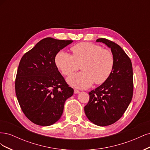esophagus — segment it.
<instances>
[{
  "label": "esophagus",
  "mask_w": 150,
  "mask_h": 150,
  "mask_svg": "<svg viewBox=\"0 0 150 150\" xmlns=\"http://www.w3.org/2000/svg\"><path fill=\"white\" fill-rule=\"evenodd\" d=\"M74 93L75 94H79L80 92H79V91H78V90L74 89Z\"/></svg>",
  "instance_id": "1"
}]
</instances>
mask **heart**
<instances>
[{"label":"heart","instance_id":"obj_1","mask_svg":"<svg viewBox=\"0 0 150 150\" xmlns=\"http://www.w3.org/2000/svg\"><path fill=\"white\" fill-rule=\"evenodd\" d=\"M72 54L64 51L59 52L55 64L62 74L68 76L81 66L82 72L72 74L67 79L71 86L78 89L89 88L95 82L102 84L111 74L115 58L108 49L92 43L83 42L72 47Z\"/></svg>","mask_w":150,"mask_h":150}]
</instances>
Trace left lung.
Masks as SVG:
<instances>
[{
  "label": "left lung",
  "mask_w": 150,
  "mask_h": 150,
  "mask_svg": "<svg viewBox=\"0 0 150 150\" xmlns=\"http://www.w3.org/2000/svg\"><path fill=\"white\" fill-rule=\"evenodd\" d=\"M111 49L115 66L108 79L89 93V100L84 106L88 118L94 125L105 126L115 123L123 115L133 98V74L131 61L122 49L111 40L100 38Z\"/></svg>",
  "instance_id": "obj_1"
}]
</instances>
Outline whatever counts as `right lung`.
<instances>
[{
  "label": "right lung",
  "mask_w": 150,
  "mask_h": 150,
  "mask_svg": "<svg viewBox=\"0 0 150 150\" xmlns=\"http://www.w3.org/2000/svg\"><path fill=\"white\" fill-rule=\"evenodd\" d=\"M72 41L44 38L20 61L16 94L22 111L35 125L47 126L55 123L62 115L66 100L74 93L54 61L60 50Z\"/></svg>",
  "instance_id": "obj_1"
}]
</instances>
